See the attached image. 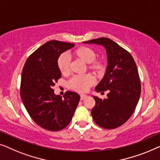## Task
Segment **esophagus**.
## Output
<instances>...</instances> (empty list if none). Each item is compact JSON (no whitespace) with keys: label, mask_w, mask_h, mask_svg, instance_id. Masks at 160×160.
Listing matches in <instances>:
<instances>
[{"label":"esophagus","mask_w":160,"mask_h":160,"mask_svg":"<svg viewBox=\"0 0 160 160\" xmlns=\"http://www.w3.org/2000/svg\"><path fill=\"white\" fill-rule=\"evenodd\" d=\"M87 98V95H85V94H81L80 95V100H84L85 98Z\"/></svg>","instance_id":"esophagus-1"}]
</instances>
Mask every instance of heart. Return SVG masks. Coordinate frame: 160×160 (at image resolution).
<instances>
[{
  "mask_svg": "<svg viewBox=\"0 0 160 160\" xmlns=\"http://www.w3.org/2000/svg\"><path fill=\"white\" fill-rule=\"evenodd\" d=\"M78 57L82 58L85 62L92 63L96 58V53L88 47H80L75 51ZM58 67L62 74L67 73L69 69L70 57L67 53H64L58 58ZM94 67L99 69L101 66L98 64H94ZM95 82V79L91 75H78L73 76L69 81V86L75 91L85 92L88 90Z\"/></svg>",
  "mask_w": 160,
  "mask_h": 160,
  "instance_id": "obj_1",
  "label": "heart"
}]
</instances>
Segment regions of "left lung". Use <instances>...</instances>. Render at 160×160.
<instances>
[{"label":"left lung","instance_id":"obj_1","mask_svg":"<svg viewBox=\"0 0 160 160\" xmlns=\"http://www.w3.org/2000/svg\"><path fill=\"white\" fill-rule=\"evenodd\" d=\"M102 46L107 56V67L96 92L108 91L107 98L93 96V120L105 129H114L128 121L136 109L141 95V82L136 62L130 53L109 38H99L83 42Z\"/></svg>","mask_w":160,"mask_h":160}]
</instances>
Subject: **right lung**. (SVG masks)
<instances>
[{
  "instance_id": "right-lung-1",
  "label": "right lung",
  "mask_w": 160,
  "mask_h": 160,
  "mask_svg": "<svg viewBox=\"0 0 160 160\" xmlns=\"http://www.w3.org/2000/svg\"><path fill=\"white\" fill-rule=\"evenodd\" d=\"M75 44L51 40L27 59L22 69L20 95L28 114L35 123L50 131L66 128L75 114L80 96L67 91L64 98L56 95L53 86L62 77L58 58Z\"/></svg>"
}]
</instances>
